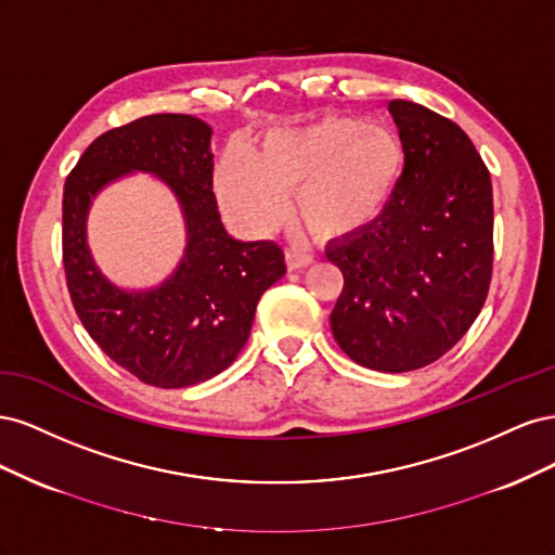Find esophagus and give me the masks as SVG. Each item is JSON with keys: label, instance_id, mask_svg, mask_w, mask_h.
Instances as JSON below:
<instances>
[{"label": "esophagus", "instance_id": "obj_1", "mask_svg": "<svg viewBox=\"0 0 555 555\" xmlns=\"http://www.w3.org/2000/svg\"><path fill=\"white\" fill-rule=\"evenodd\" d=\"M284 259H287L289 271H298V268H308L312 263V257L296 247H289L287 251H284Z\"/></svg>", "mask_w": 555, "mask_h": 555}]
</instances>
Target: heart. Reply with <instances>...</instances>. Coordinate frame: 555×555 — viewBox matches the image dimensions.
Masks as SVG:
<instances>
[{"label":"heart","instance_id":"1","mask_svg":"<svg viewBox=\"0 0 555 555\" xmlns=\"http://www.w3.org/2000/svg\"><path fill=\"white\" fill-rule=\"evenodd\" d=\"M405 169L391 131L359 117L326 115L300 127L263 133L251 153L231 143L215 169L224 215L259 236L287 215V194L314 238L340 243L371 229L389 208Z\"/></svg>","mask_w":555,"mask_h":555}]
</instances>
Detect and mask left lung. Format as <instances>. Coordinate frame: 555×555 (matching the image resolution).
Masks as SVG:
<instances>
[{
    "label": "left lung",
    "mask_w": 555,
    "mask_h": 555,
    "mask_svg": "<svg viewBox=\"0 0 555 555\" xmlns=\"http://www.w3.org/2000/svg\"><path fill=\"white\" fill-rule=\"evenodd\" d=\"M389 113L405 169L379 220L326 249L345 278L331 331L359 365L408 373L447 354L483 308L493 190L456 122L405 99L389 102Z\"/></svg>",
    "instance_id": "left-lung-1"
}]
</instances>
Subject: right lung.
<instances>
[{
    "label": "right lung",
    "instance_id": "right-lung-1",
    "mask_svg": "<svg viewBox=\"0 0 555 555\" xmlns=\"http://www.w3.org/2000/svg\"><path fill=\"white\" fill-rule=\"evenodd\" d=\"M212 129L194 115L139 117L94 139L66 178L62 257L72 304L92 340L150 386L184 389L236 361L261 294L287 273L273 241L229 236L212 194ZM150 172L172 190L185 220V251L157 288L129 293L91 259V198L115 179Z\"/></svg>",
    "mask_w": 555,
    "mask_h": 555
}]
</instances>
